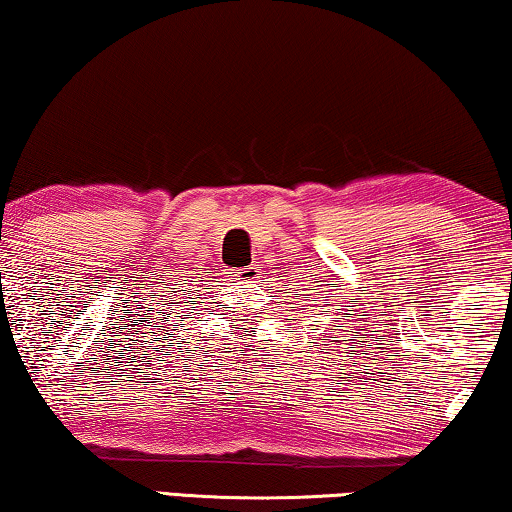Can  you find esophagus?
<instances>
[{"instance_id": "esophagus-1", "label": "esophagus", "mask_w": 512, "mask_h": 512, "mask_svg": "<svg viewBox=\"0 0 512 512\" xmlns=\"http://www.w3.org/2000/svg\"><path fill=\"white\" fill-rule=\"evenodd\" d=\"M235 277H238L240 281H251V279H256V268H251V265H247V268H242V270L235 272Z\"/></svg>"}]
</instances>
